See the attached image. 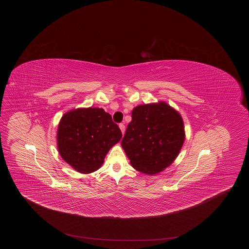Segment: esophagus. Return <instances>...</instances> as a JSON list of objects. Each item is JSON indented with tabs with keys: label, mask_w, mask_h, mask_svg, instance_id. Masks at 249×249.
<instances>
[{
	"label": "esophagus",
	"mask_w": 249,
	"mask_h": 249,
	"mask_svg": "<svg viewBox=\"0 0 249 249\" xmlns=\"http://www.w3.org/2000/svg\"><path fill=\"white\" fill-rule=\"evenodd\" d=\"M119 129H120V130H121L122 134H124V132H125V125H124L123 123L119 124Z\"/></svg>",
	"instance_id": "esophagus-1"
}]
</instances>
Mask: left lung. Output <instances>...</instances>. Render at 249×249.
Here are the masks:
<instances>
[{
  "mask_svg": "<svg viewBox=\"0 0 249 249\" xmlns=\"http://www.w3.org/2000/svg\"><path fill=\"white\" fill-rule=\"evenodd\" d=\"M185 137L181 115L160 101L133 108L121 145L135 170L153 176L175 161Z\"/></svg>",
  "mask_w": 249,
  "mask_h": 249,
  "instance_id": "8db88e82",
  "label": "left lung"
}]
</instances>
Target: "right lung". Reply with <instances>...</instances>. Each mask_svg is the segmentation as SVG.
<instances>
[{
    "label": "right lung",
    "instance_id": "1",
    "mask_svg": "<svg viewBox=\"0 0 249 249\" xmlns=\"http://www.w3.org/2000/svg\"><path fill=\"white\" fill-rule=\"evenodd\" d=\"M121 137L119 126L103 108H77L59 120L57 145L63 160L86 175L100 169L110 148Z\"/></svg>",
    "mask_w": 249,
    "mask_h": 249
}]
</instances>
